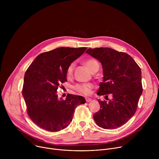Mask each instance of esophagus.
<instances>
[{
    "label": "esophagus",
    "instance_id": "1",
    "mask_svg": "<svg viewBox=\"0 0 159 159\" xmlns=\"http://www.w3.org/2000/svg\"><path fill=\"white\" fill-rule=\"evenodd\" d=\"M92 101V99H90V98H85V101L86 102H90Z\"/></svg>",
    "mask_w": 159,
    "mask_h": 159
}]
</instances>
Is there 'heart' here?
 Listing matches in <instances>:
<instances>
[{
    "label": "heart",
    "mask_w": 159,
    "mask_h": 159,
    "mask_svg": "<svg viewBox=\"0 0 159 159\" xmlns=\"http://www.w3.org/2000/svg\"><path fill=\"white\" fill-rule=\"evenodd\" d=\"M85 64L87 66L88 69L92 72H93L97 69H99V63L95 59H88L85 61ZM74 67L75 63L72 62L66 68V76L68 79H70L72 77ZM93 88V85L90 83L77 84L74 87V89L77 93L84 96H89L91 94L92 90Z\"/></svg>",
    "instance_id": "heart-1"
}]
</instances>
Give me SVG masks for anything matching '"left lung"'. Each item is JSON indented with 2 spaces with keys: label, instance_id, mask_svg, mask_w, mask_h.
Wrapping results in <instances>:
<instances>
[{
  "label": "left lung",
  "instance_id": "8db88e82",
  "mask_svg": "<svg viewBox=\"0 0 159 159\" xmlns=\"http://www.w3.org/2000/svg\"><path fill=\"white\" fill-rule=\"evenodd\" d=\"M86 53L98 59L103 68V80L97 94L101 109L94 115L96 123L104 129H115L126 123L137 110L142 94L141 69L128 54L109 48H89ZM108 95L112 96L109 100Z\"/></svg>",
  "mask_w": 159,
  "mask_h": 159
}]
</instances>
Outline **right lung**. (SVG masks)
Returning <instances> with one entry per match:
<instances>
[{
	"label": "right lung",
	"instance_id": "obj_1",
	"mask_svg": "<svg viewBox=\"0 0 159 159\" xmlns=\"http://www.w3.org/2000/svg\"><path fill=\"white\" fill-rule=\"evenodd\" d=\"M86 49L60 47L42 53L26 71L22 93L29 117L39 127L50 131L64 129L72 120L77 106L85 102L82 96L74 94L60 100L57 90L66 82L68 66Z\"/></svg>",
	"mask_w": 159,
	"mask_h": 159
}]
</instances>
